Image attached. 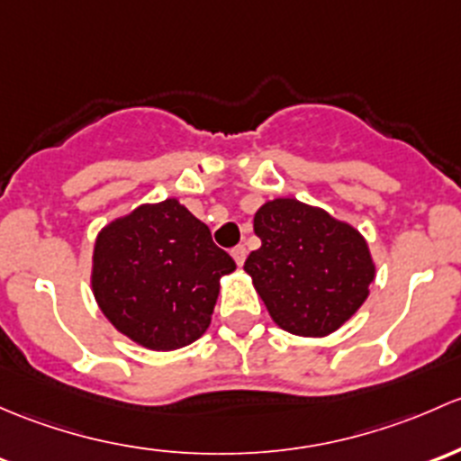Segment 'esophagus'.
Wrapping results in <instances>:
<instances>
[{
	"instance_id": "34e87169",
	"label": "esophagus",
	"mask_w": 461,
	"mask_h": 461,
	"mask_svg": "<svg viewBox=\"0 0 461 461\" xmlns=\"http://www.w3.org/2000/svg\"><path fill=\"white\" fill-rule=\"evenodd\" d=\"M232 259H235L237 266H241L246 262V246H235V249L230 250Z\"/></svg>"
}]
</instances>
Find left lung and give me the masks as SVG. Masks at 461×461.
Masks as SVG:
<instances>
[{
  "label": "left lung",
  "instance_id": "left-lung-1",
  "mask_svg": "<svg viewBox=\"0 0 461 461\" xmlns=\"http://www.w3.org/2000/svg\"><path fill=\"white\" fill-rule=\"evenodd\" d=\"M253 229L262 246L244 270L279 329L330 335L366 302L375 264L357 229L291 197L266 202Z\"/></svg>",
  "mask_w": 461,
  "mask_h": 461
}]
</instances>
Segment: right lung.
I'll list each match as a JSON object with an SVG mask.
<instances>
[{"label": "right lung", "mask_w": 461, "mask_h": 461, "mask_svg": "<svg viewBox=\"0 0 461 461\" xmlns=\"http://www.w3.org/2000/svg\"><path fill=\"white\" fill-rule=\"evenodd\" d=\"M232 270L208 226L177 199H164L104 226L90 286L122 335L144 348L175 350L206 333L220 279Z\"/></svg>", "instance_id": "right-lung-1"}]
</instances>
